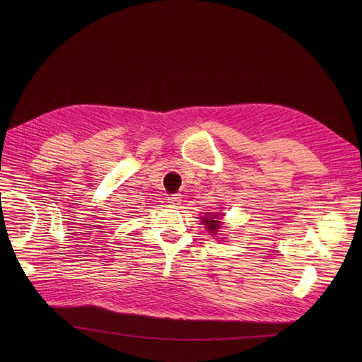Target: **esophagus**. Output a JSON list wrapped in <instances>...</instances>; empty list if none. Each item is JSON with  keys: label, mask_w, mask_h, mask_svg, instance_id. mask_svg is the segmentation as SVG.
Listing matches in <instances>:
<instances>
[{"label": "esophagus", "mask_w": 362, "mask_h": 362, "mask_svg": "<svg viewBox=\"0 0 362 362\" xmlns=\"http://www.w3.org/2000/svg\"><path fill=\"white\" fill-rule=\"evenodd\" d=\"M180 199H182V195L180 194H173V195H170L168 197V202L170 204H173V205H176V204H179L180 202Z\"/></svg>", "instance_id": "esophagus-1"}]
</instances>
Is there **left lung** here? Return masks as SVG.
<instances>
[{"label":"left lung","instance_id":"8db88e82","mask_svg":"<svg viewBox=\"0 0 362 362\" xmlns=\"http://www.w3.org/2000/svg\"><path fill=\"white\" fill-rule=\"evenodd\" d=\"M204 224L206 226V229L210 230L211 235H216V232L220 229V221L217 218V216H211V217H204L202 218Z\"/></svg>","mask_w":362,"mask_h":362}]
</instances>
